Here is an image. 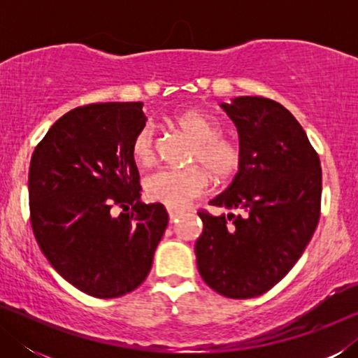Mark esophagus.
<instances>
[{
	"mask_svg": "<svg viewBox=\"0 0 358 358\" xmlns=\"http://www.w3.org/2000/svg\"><path fill=\"white\" fill-rule=\"evenodd\" d=\"M168 213H169L171 223L178 222V218L182 217V212H179V210H174V208H168Z\"/></svg>",
	"mask_w": 358,
	"mask_h": 358,
	"instance_id": "34e87169",
	"label": "esophagus"
}]
</instances>
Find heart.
Here are the masks:
<instances>
[{"label": "heart", "mask_w": 358, "mask_h": 358, "mask_svg": "<svg viewBox=\"0 0 358 358\" xmlns=\"http://www.w3.org/2000/svg\"><path fill=\"white\" fill-rule=\"evenodd\" d=\"M174 124L195 141L190 161L203 166L156 171L145 180V194L151 202L169 208H184L207 192L208 170L218 182L233 179L241 168L243 151L236 140L222 135L220 122L203 110L179 112L174 117ZM155 155V130L151 125H143L131 140V156L140 166H150L153 164Z\"/></svg>", "instance_id": "1"}]
</instances>
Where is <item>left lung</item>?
<instances>
[{
    "label": "left lung",
    "instance_id": "left-lung-1",
    "mask_svg": "<svg viewBox=\"0 0 358 358\" xmlns=\"http://www.w3.org/2000/svg\"><path fill=\"white\" fill-rule=\"evenodd\" d=\"M222 107L238 129L243 161L210 202L231 212H199L195 256L210 288L244 300L271 290L301 257L320 222L322 173L305 130L282 104L243 96Z\"/></svg>",
    "mask_w": 358,
    "mask_h": 358
}]
</instances>
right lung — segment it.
I'll use <instances>...</instances> for the list:
<instances>
[{"label": "right lung", "instance_id": "1", "mask_svg": "<svg viewBox=\"0 0 358 358\" xmlns=\"http://www.w3.org/2000/svg\"><path fill=\"white\" fill-rule=\"evenodd\" d=\"M143 102L76 107L34 150L29 210L34 236L52 267L78 290L117 298L148 277L169 217L140 202L131 140Z\"/></svg>", "mask_w": 358, "mask_h": 358}]
</instances>
